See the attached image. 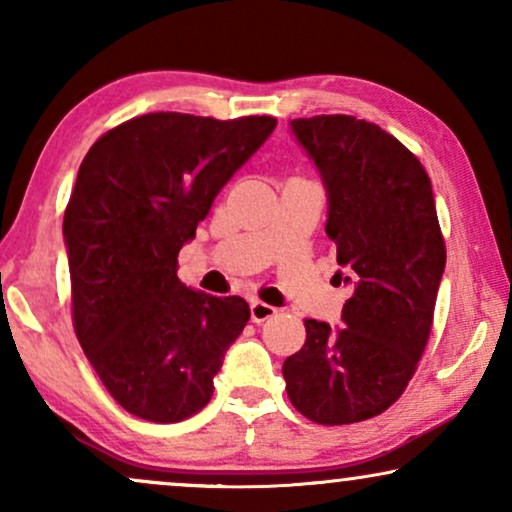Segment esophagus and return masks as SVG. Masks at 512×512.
<instances>
[{
    "mask_svg": "<svg viewBox=\"0 0 512 512\" xmlns=\"http://www.w3.org/2000/svg\"><path fill=\"white\" fill-rule=\"evenodd\" d=\"M275 314L277 307L263 303V300H251V321H254V324H263V321L272 319Z\"/></svg>",
    "mask_w": 512,
    "mask_h": 512,
    "instance_id": "obj_1",
    "label": "esophagus"
}]
</instances>
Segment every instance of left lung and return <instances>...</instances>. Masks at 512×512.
<instances>
[{
    "label": "left lung",
    "mask_w": 512,
    "mask_h": 512,
    "mask_svg": "<svg viewBox=\"0 0 512 512\" xmlns=\"http://www.w3.org/2000/svg\"><path fill=\"white\" fill-rule=\"evenodd\" d=\"M328 191L326 233L352 284L345 328L307 319V340L284 361L300 415L342 426L382 415L415 375L433 326L445 240L431 179L380 125L347 114L291 121Z\"/></svg>",
    "instance_id": "1"
}]
</instances>
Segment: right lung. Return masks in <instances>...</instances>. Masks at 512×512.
Segmentation results:
<instances>
[{"label":"right lung","mask_w":512,"mask_h":512,"mask_svg":"<svg viewBox=\"0 0 512 512\" xmlns=\"http://www.w3.org/2000/svg\"><path fill=\"white\" fill-rule=\"evenodd\" d=\"M277 118L156 111L104 132L83 158L65 221L72 321L111 398L146 422L193 417L249 321L240 296L191 291L179 249Z\"/></svg>","instance_id":"1"}]
</instances>
